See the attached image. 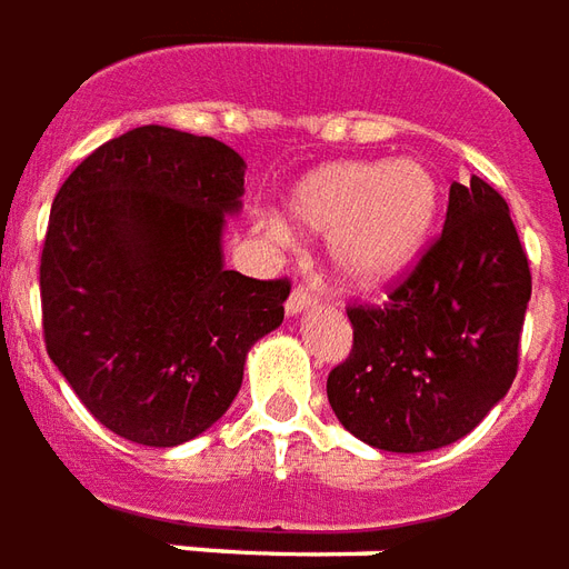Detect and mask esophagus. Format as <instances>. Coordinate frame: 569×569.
I'll list each match as a JSON object with an SVG mask.
<instances>
[{
	"label": "esophagus",
	"mask_w": 569,
	"mask_h": 569,
	"mask_svg": "<svg viewBox=\"0 0 569 569\" xmlns=\"http://www.w3.org/2000/svg\"><path fill=\"white\" fill-rule=\"evenodd\" d=\"M313 305H317L313 292H307L305 286H298L296 292L286 298V317H301V313H305V310H310Z\"/></svg>",
	"instance_id": "1"
}]
</instances>
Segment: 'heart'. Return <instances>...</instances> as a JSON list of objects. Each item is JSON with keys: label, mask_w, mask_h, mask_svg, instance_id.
<instances>
[{"label": "heart", "mask_w": 569, "mask_h": 569, "mask_svg": "<svg viewBox=\"0 0 569 569\" xmlns=\"http://www.w3.org/2000/svg\"><path fill=\"white\" fill-rule=\"evenodd\" d=\"M443 213V187L422 159H338L310 168L286 189L280 217L262 231L331 238L328 262L340 289L373 296L422 262Z\"/></svg>", "instance_id": "heart-1"}]
</instances>
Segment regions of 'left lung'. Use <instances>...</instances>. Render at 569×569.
<instances>
[{
	"label": "left lung",
	"instance_id": "obj_1",
	"mask_svg": "<svg viewBox=\"0 0 569 569\" xmlns=\"http://www.w3.org/2000/svg\"><path fill=\"white\" fill-rule=\"evenodd\" d=\"M531 268L507 201L486 180L452 183L440 241L389 296L352 307V352L328 403L361 443L419 456L467 437L507 398Z\"/></svg>",
	"mask_w": 569,
	"mask_h": 569
}]
</instances>
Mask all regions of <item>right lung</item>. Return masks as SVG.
Segmentation results:
<instances>
[{
    "mask_svg": "<svg viewBox=\"0 0 569 569\" xmlns=\"http://www.w3.org/2000/svg\"><path fill=\"white\" fill-rule=\"evenodd\" d=\"M243 159L217 138L138 126L62 183L41 250L48 356L104 428L180 446L222 419L286 280L226 271Z\"/></svg>",
    "mask_w": 569,
    "mask_h": 569,
    "instance_id": "1",
    "label": "right lung"
}]
</instances>
